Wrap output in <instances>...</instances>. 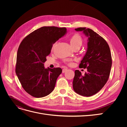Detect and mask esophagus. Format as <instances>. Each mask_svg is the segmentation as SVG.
Masks as SVG:
<instances>
[{
    "label": "esophagus",
    "instance_id": "34e87169",
    "mask_svg": "<svg viewBox=\"0 0 127 127\" xmlns=\"http://www.w3.org/2000/svg\"><path fill=\"white\" fill-rule=\"evenodd\" d=\"M67 70H68L67 69L64 68V69H63V73H64V72H66V71H67Z\"/></svg>",
    "mask_w": 127,
    "mask_h": 127
}]
</instances>
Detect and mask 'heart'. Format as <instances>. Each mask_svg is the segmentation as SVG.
<instances>
[{
  "label": "heart",
  "mask_w": 127,
  "mask_h": 127,
  "mask_svg": "<svg viewBox=\"0 0 127 127\" xmlns=\"http://www.w3.org/2000/svg\"><path fill=\"white\" fill-rule=\"evenodd\" d=\"M69 42L71 47L73 48L76 46H81L83 39L79 34L75 33L70 37Z\"/></svg>",
  "instance_id": "1"
}]
</instances>
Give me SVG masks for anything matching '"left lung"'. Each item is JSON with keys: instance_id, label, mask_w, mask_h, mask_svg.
<instances>
[{"instance_id": "1", "label": "left lung", "mask_w": 127, "mask_h": 127, "mask_svg": "<svg viewBox=\"0 0 127 127\" xmlns=\"http://www.w3.org/2000/svg\"><path fill=\"white\" fill-rule=\"evenodd\" d=\"M75 30L88 36L87 52L79 66L87 68V71L83 76L75 70L73 89L80 95L91 96L100 91L109 79L112 66L110 49L106 41L92 30L79 28Z\"/></svg>"}]
</instances>
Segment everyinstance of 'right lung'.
I'll return each instance as SVG.
<instances>
[{"mask_svg": "<svg viewBox=\"0 0 127 127\" xmlns=\"http://www.w3.org/2000/svg\"><path fill=\"white\" fill-rule=\"evenodd\" d=\"M66 32V28L42 27L26 36L19 46L15 71L23 88L32 96L44 97L54 90L62 69H46L44 63L53 44Z\"/></svg>", "mask_w": 127, "mask_h": 127, "instance_id": "1", "label": "right lung"}]
</instances>
